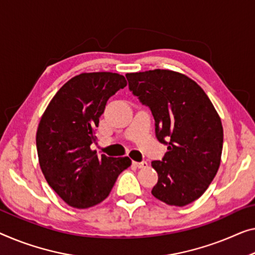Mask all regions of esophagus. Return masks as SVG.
Returning <instances> with one entry per match:
<instances>
[{
	"mask_svg": "<svg viewBox=\"0 0 255 255\" xmlns=\"http://www.w3.org/2000/svg\"><path fill=\"white\" fill-rule=\"evenodd\" d=\"M132 165L138 167V168H146L147 167V162L146 161H142V162H137V161H132Z\"/></svg>",
	"mask_w": 255,
	"mask_h": 255,
	"instance_id": "esophagus-1",
	"label": "esophagus"
}]
</instances>
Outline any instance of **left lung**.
Here are the masks:
<instances>
[{
  "instance_id": "1",
  "label": "left lung",
  "mask_w": 255,
  "mask_h": 255,
  "mask_svg": "<svg viewBox=\"0 0 255 255\" xmlns=\"http://www.w3.org/2000/svg\"><path fill=\"white\" fill-rule=\"evenodd\" d=\"M126 78L132 94L150 108L158 140L168 145L162 161L151 162L158 173L152 195L167 205L185 206L206 191L218 173L221 118L203 88L185 74L158 68Z\"/></svg>"
}]
</instances>
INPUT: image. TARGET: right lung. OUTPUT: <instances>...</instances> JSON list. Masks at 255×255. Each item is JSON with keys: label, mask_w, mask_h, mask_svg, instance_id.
Masks as SVG:
<instances>
[{"label": "right lung", "mask_w": 255, "mask_h": 255, "mask_svg": "<svg viewBox=\"0 0 255 255\" xmlns=\"http://www.w3.org/2000/svg\"><path fill=\"white\" fill-rule=\"evenodd\" d=\"M126 86L124 75L112 72L78 74L57 91L41 117L39 164L48 184L68 206L83 210L102 203L131 165L128 157L98 158L90 149L106 102Z\"/></svg>", "instance_id": "add662e5"}]
</instances>
